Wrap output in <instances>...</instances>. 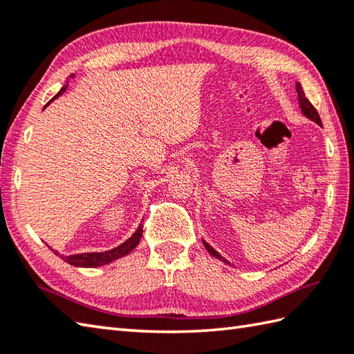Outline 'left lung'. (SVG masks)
<instances>
[{
  "label": "left lung",
  "instance_id": "8db88e82",
  "mask_svg": "<svg viewBox=\"0 0 354 354\" xmlns=\"http://www.w3.org/2000/svg\"><path fill=\"white\" fill-rule=\"evenodd\" d=\"M297 94H298V104H299V109H301V112H303V115L304 117H307L309 120H312V122H315L317 124H319L321 127H322V123H321V118H319V114H318V111L313 108V104L306 99V94H304V91H303V86L299 85V84H297ZM202 243H204V246H205V250L213 255V257H216L217 260H221V261H223V263H227V265H231V263L225 259V257H222V255L217 252L214 248L212 246V245H208L204 239H202Z\"/></svg>",
  "mask_w": 354,
  "mask_h": 354
}]
</instances>
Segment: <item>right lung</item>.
<instances>
[{"mask_svg":"<svg viewBox=\"0 0 354 354\" xmlns=\"http://www.w3.org/2000/svg\"><path fill=\"white\" fill-rule=\"evenodd\" d=\"M71 77H74V76H71ZM66 86H68V82H66V84L61 88V91H59L47 104H45V108H47L53 100L57 99L59 95H62V94L66 91ZM141 236H142V225L140 223L137 231H135L133 234L126 240V242H123L122 245H118V246H115V248H112V250H109V251L64 255V254H61L59 251L51 250V248H50V250H51L53 252H55L56 255H59V257H61L64 261L70 263L71 266H77V268H99V266L108 265V263L114 261V260H117V259H122V257H124V255L129 254L131 251H133L135 246H137V245L140 243Z\"/></svg>","mask_w":354,"mask_h":354,"instance_id":"obj_1","label":"right lung"}]
</instances>
